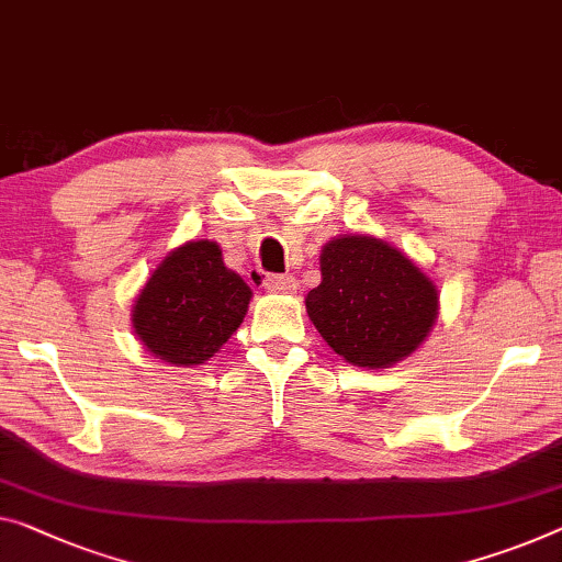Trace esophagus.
I'll use <instances>...</instances> for the list:
<instances>
[{
  "instance_id": "obj_1",
  "label": "esophagus",
  "mask_w": 562,
  "mask_h": 562,
  "mask_svg": "<svg viewBox=\"0 0 562 562\" xmlns=\"http://www.w3.org/2000/svg\"><path fill=\"white\" fill-rule=\"evenodd\" d=\"M265 290L284 292V295H292V292H297V280L292 278V274H267V278H265Z\"/></svg>"
}]
</instances>
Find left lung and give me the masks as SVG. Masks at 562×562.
Returning <instances> with one entry per match:
<instances>
[{
  "label": "left lung",
  "mask_w": 562,
  "mask_h": 562,
  "mask_svg": "<svg viewBox=\"0 0 562 562\" xmlns=\"http://www.w3.org/2000/svg\"><path fill=\"white\" fill-rule=\"evenodd\" d=\"M321 274V284L305 297L307 317L350 366H396L422 348L439 317L434 280L373 234L325 241Z\"/></svg>",
  "instance_id": "8db88e82"
}]
</instances>
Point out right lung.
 <instances>
[{"label": "right lung", "mask_w": 562, "mask_h": 562, "mask_svg": "<svg viewBox=\"0 0 562 562\" xmlns=\"http://www.w3.org/2000/svg\"><path fill=\"white\" fill-rule=\"evenodd\" d=\"M252 288L212 239L183 241L161 259L131 310L133 333L169 366H201L245 321Z\"/></svg>", "instance_id": "1"}]
</instances>
